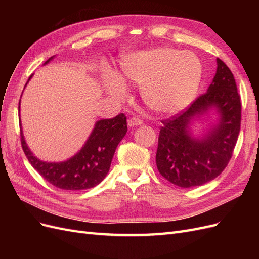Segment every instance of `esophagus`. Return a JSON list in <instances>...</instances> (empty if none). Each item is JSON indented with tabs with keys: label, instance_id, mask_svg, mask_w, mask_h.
<instances>
[{
	"label": "esophagus",
	"instance_id": "34e87169",
	"mask_svg": "<svg viewBox=\"0 0 259 259\" xmlns=\"http://www.w3.org/2000/svg\"><path fill=\"white\" fill-rule=\"evenodd\" d=\"M143 121L138 119V117H131L128 120V126L130 127H134V126H138V125H143Z\"/></svg>",
	"mask_w": 259,
	"mask_h": 259
}]
</instances>
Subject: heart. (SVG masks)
I'll return each instance as SVG.
<instances>
[{
	"mask_svg": "<svg viewBox=\"0 0 259 259\" xmlns=\"http://www.w3.org/2000/svg\"><path fill=\"white\" fill-rule=\"evenodd\" d=\"M123 79L140 86L146 106L154 113L176 114L189 106L197 96L203 76L200 58L191 52L160 48L137 52L121 64ZM106 89L122 98L126 85L119 76H109Z\"/></svg>",
	"mask_w": 259,
	"mask_h": 259,
	"instance_id": "heart-1",
	"label": "heart"
}]
</instances>
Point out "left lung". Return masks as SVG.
Returning <instances> with one entry per match:
<instances>
[{"instance_id":"left-lung-1","label":"left lung","mask_w":259,"mask_h":259,"mask_svg":"<svg viewBox=\"0 0 259 259\" xmlns=\"http://www.w3.org/2000/svg\"><path fill=\"white\" fill-rule=\"evenodd\" d=\"M211 108L220 113L219 123L203 138H193L191 121ZM161 122L155 155L160 174L183 188L216 178L228 165L241 126V99L231 70L217 58L216 74L207 92L186 110Z\"/></svg>"}]
</instances>
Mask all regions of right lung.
Returning <instances> with one entry per match:
<instances>
[{
  "label": "right lung",
  "instance_id": "add662e5",
  "mask_svg": "<svg viewBox=\"0 0 259 259\" xmlns=\"http://www.w3.org/2000/svg\"><path fill=\"white\" fill-rule=\"evenodd\" d=\"M51 59L53 57L46 60L44 65ZM31 77L32 75L29 80ZM126 132V116L123 113L113 119L97 121L81 150L69 160L58 163L44 162L33 155L26 144L21 124L20 140L22 150L31 165L50 184L64 190H84L103 182L110 168L115 149Z\"/></svg>",
  "mask_w": 259,
  "mask_h": 259
}]
</instances>
